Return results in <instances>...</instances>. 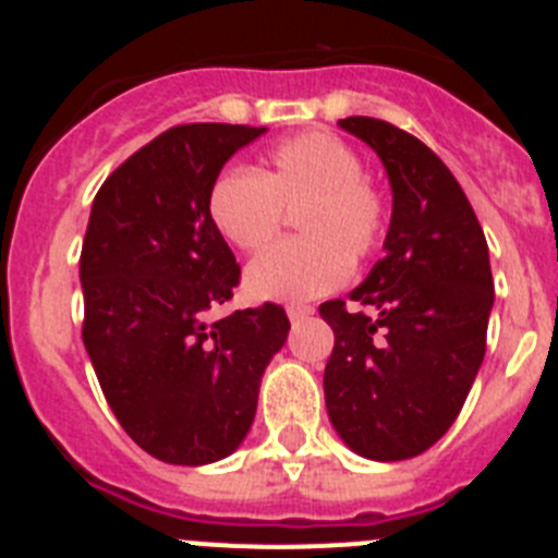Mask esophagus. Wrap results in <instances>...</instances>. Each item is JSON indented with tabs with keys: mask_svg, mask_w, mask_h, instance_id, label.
Masks as SVG:
<instances>
[{
	"mask_svg": "<svg viewBox=\"0 0 558 558\" xmlns=\"http://www.w3.org/2000/svg\"><path fill=\"white\" fill-rule=\"evenodd\" d=\"M313 313H315V310L310 307V304H290V307H288V318H290V322H293V324L307 322V318H310V315H313Z\"/></svg>",
	"mask_w": 558,
	"mask_h": 558,
	"instance_id": "obj_1",
	"label": "esophagus"
}]
</instances>
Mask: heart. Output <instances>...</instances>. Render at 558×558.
<instances>
[{
    "instance_id": "obj_1",
    "label": "heart",
    "mask_w": 558,
    "mask_h": 558,
    "mask_svg": "<svg viewBox=\"0 0 558 558\" xmlns=\"http://www.w3.org/2000/svg\"><path fill=\"white\" fill-rule=\"evenodd\" d=\"M363 172V156L329 131L276 142L256 172H220L209 190V218L226 243L259 254L279 240L288 211L302 234L251 263L245 290L254 299H318L383 248L391 209Z\"/></svg>"
}]
</instances>
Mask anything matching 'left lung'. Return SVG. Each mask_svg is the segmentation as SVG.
Instances as JSON below:
<instances>
[{
	"label": "left lung",
	"instance_id": "8db88e82",
	"mask_svg": "<svg viewBox=\"0 0 558 558\" xmlns=\"http://www.w3.org/2000/svg\"><path fill=\"white\" fill-rule=\"evenodd\" d=\"M340 128L377 150L391 179L386 256L343 299L318 307L335 347L324 397L360 456L405 461L450 430L486 354L495 279L475 209L413 133L374 117Z\"/></svg>",
	"mask_w": 558,
	"mask_h": 558
}]
</instances>
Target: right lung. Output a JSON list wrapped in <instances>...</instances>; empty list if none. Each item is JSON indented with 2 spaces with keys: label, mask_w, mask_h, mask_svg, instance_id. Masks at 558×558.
Listing matches in <instances>:
<instances>
[{
  "label": "right lung",
  "mask_w": 558,
  "mask_h": 558,
  "mask_svg": "<svg viewBox=\"0 0 558 558\" xmlns=\"http://www.w3.org/2000/svg\"><path fill=\"white\" fill-rule=\"evenodd\" d=\"M265 128L190 122L102 181L81 251L83 343L122 430L153 458L198 466L248 433L265 366L288 340L279 304L234 299L240 265L209 218L226 161Z\"/></svg>",
  "instance_id": "obj_1"
}]
</instances>
